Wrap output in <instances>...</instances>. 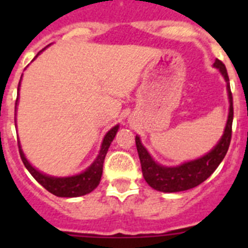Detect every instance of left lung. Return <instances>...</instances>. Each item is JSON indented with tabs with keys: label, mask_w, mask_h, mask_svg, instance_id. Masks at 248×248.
Masks as SVG:
<instances>
[{
	"label": "left lung",
	"mask_w": 248,
	"mask_h": 248,
	"mask_svg": "<svg viewBox=\"0 0 248 248\" xmlns=\"http://www.w3.org/2000/svg\"><path fill=\"white\" fill-rule=\"evenodd\" d=\"M214 67H216L221 72V74H222L227 83L230 110L226 128L223 131L222 138L210 153L203 155L200 159L187 161V163H184L179 166L168 168V166H163L155 163L154 159L150 156L148 150L144 148L141 141H140V138L138 135L135 137V144H137L144 179L153 189L157 190V191L179 192L196 187L201 183H203L217 169V166L220 165V163L226 155L227 150H229L232 135V120H233L232 93L231 88H230L229 76H227L225 64L221 61L216 59L214 63Z\"/></svg>",
	"instance_id": "1"
}]
</instances>
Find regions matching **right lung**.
I'll return each instance as SVG.
<instances>
[{"label": "right lung", "instance_id": "obj_1", "mask_svg": "<svg viewBox=\"0 0 248 248\" xmlns=\"http://www.w3.org/2000/svg\"><path fill=\"white\" fill-rule=\"evenodd\" d=\"M42 50H41V52H42ZM41 52H39V53H41ZM38 54H37V56H38ZM19 84H21V80H19ZM118 129H119V125H115L105 134L104 139H103L102 148H100V151L99 154H98L97 159L94 160V163L92 164L85 171H83L82 174L74 175V176L54 177L48 176V175L39 172L37 169H34L33 166L28 163V160L26 159L25 154H23V151H22L21 149V145H19L18 143L19 155H21L22 161L25 164L26 169L31 172V175H32V176H33L46 190H48L50 194L59 196V198H78V196H83V195L89 194V192L93 191V190L99 185L103 174V163H104L105 155L108 153L109 146H110L114 137L117 134Z\"/></svg>", "mask_w": 248, "mask_h": 248}]
</instances>
